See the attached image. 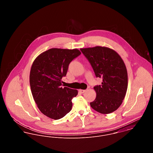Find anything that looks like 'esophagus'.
<instances>
[{
	"instance_id": "esophagus-1",
	"label": "esophagus",
	"mask_w": 153,
	"mask_h": 153,
	"mask_svg": "<svg viewBox=\"0 0 153 153\" xmlns=\"http://www.w3.org/2000/svg\"><path fill=\"white\" fill-rule=\"evenodd\" d=\"M85 91H86V90H84V89H80L79 90V92H80V93H81V94L84 93Z\"/></svg>"
}]
</instances>
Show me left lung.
I'll list each match as a JSON object with an SVG mask.
<instances>
[{
	"label": "left lung",
	"instance_id": "left-lung-1",
	"mask_svg": "<svg viewBox=\"0 0 153 153\" xmlns=\"http://www.w3.org/2000/svg\"><path fill=\"white\" fill-rule=\"evenodd\" d=\"M92 66L96 77L102 79L96 85V97L91 107L102 114L116 111L122 104L127 92L128 76L126 65L114 50L102 46L80 49Z\"/></svg>",
	"mask_w": 153,
	"mask_h": 153
}]
</instances>
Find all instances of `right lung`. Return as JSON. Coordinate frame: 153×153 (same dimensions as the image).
Instances as JSON below:
<instances>
[{"mask_svg": "<svg viewBox=\"0 0 153 153\" xmlns=\"http://www.w3.org/2000/svg\"><path fill=\"white\" fill-rule=\"evenodd\" d=\"M81 54L78 49L52 48L39 54L31 66L30 84L34 100L41 112L53 119H59L72 107V99L77 90L61 87L71 62Z\"/></svg>", "mask_w": 153, "mask_h": 153, "instance_id": "obj_1", "label": "right lung"}]
</instances>
